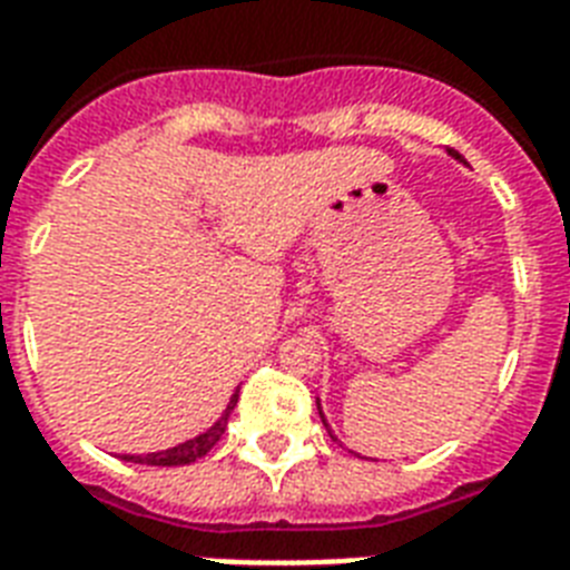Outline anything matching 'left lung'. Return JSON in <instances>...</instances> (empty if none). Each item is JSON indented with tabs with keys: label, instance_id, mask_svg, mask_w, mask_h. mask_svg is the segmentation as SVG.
Returning <instances> with one entry per match:
<instances>
[{
	"label": "left lung",
	"instance_id": "8db88e82",
	"mask_svg": "<svg viewBox=\"0 0 570 570\" xmlns=\"http://www.w3.org/2000/svg\"><path fill=\"white\" fill-rule=\"evenodd\" d=\"M450 154L455 156V159H459V154H455V150H450ZM320 414H322V411H320ZM322 423H325V416H322Z\"/></svg>",
	"mask_w": 570,
	"mask_h": 570
}]
</instances>
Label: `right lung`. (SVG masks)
<instances>
[{
  "instance_id": "right-lung-1",
  "label": "right lung",
  "mask_w": 570,
  "mask_h": 570,
  "mask_svg": "<svg viewBox=\"0 0 570 570\" xmlns=\"http://www.w3.org/2000/svg\"><path fill=\"white\" fill-rule=\"evenodd\" d=\"M236 402H239V390L233 393L230 405H227V411L222 414V420H218V423H215L209 432L197 434L195 441L180 443V446H174V450L154 452V455H124V459L136 461V464H154V468H177V464H191V461L204 459L206 452L213 450L215 443L222 441L224 429H227V416H230V411L236 407Z\"/></svg>"
}]
</instances>
